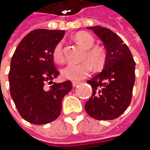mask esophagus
<instances>
[{"label":"esophagus","instance_id":"1","mask_svg":"<svg viewBox=\"0 0 150 150\" xmlns=\"http://www.w3.org/2000/svg\"><path fill=\"white\" fill-rule=\"evenodd\" d=\"M79 83H80V82H76V81H72V84L73 87H77Z\"/></svg>","mask_w":150,"mask_h":150}]
</instances>
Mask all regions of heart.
Returning <instances> with one entry per match:
<instances>
[{"label":"heart","instance_id":"b5f03b06","mask_svg":"<svg viewBox=\"0 0 150 150\" xmlns=\"http://www.w3.org/2000/svg\"><path fill=\"white\" fill-rule=\"evenodd\" d=\"M74 38L80 46H82L84 49H87L83 56V59L89 61L93 66L97 68L103 65L106 57L104 52L98 47L92 48L95 42L94 38L86 32H78L75 35ZM52 55L56 62L61 63L63 62L64 57L62 53V42L55 45ZM91 69V64L86 61L80 63H70L62 69V75L64 78L70 80H81L89 74Z\"/></svg>","mask_w":150,"mask_h":150}]
</instances>
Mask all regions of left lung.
I'll use <instances>...</instances> for the list:
<instances>
[{"instance_id":"obj_1","label":"left lung","mask_w":150,"mask_h":150,"mask_svg":"<svg viewBox=\"0 0 150 150\" xmlns=\"http://www.w3.org/2000/svg\"><path fill=\"white\" fill-rule=\"evenodd\" d=\"M100 38L107 51L103 71L88 83L93 95L85 110L98 120H112L119 117L129 106L135 82V62L128 46L111 30L99 26H90Z\"/></svg>"}]
</instances>
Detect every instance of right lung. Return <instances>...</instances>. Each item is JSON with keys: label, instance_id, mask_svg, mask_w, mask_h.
Wrapping results in <instances>:
<instances>
[{"label": "right lung", "instance_id": "right-lung-1", "mask_svg": "<svg viewBox=\"0 0 150 150\" xmlns=\"http://www.w3.org/2000/svg\"><path fill=\"white\" fill-rule=\"evenodd\" d=\"M64 31L37 29L18 44L11 61L10 93L20 115L33 124H46L59 117L62 101L72 88L71 81L57 83L52 49Z\"/></svg>", "mask_w": 150, "mask_h": 150}]
</instances>
